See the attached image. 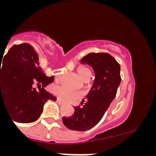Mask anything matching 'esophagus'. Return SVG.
Returning <instances> with one entry per match:
<instances>
[{"mask_svg": "<svg viewBox=\"0 0 156 156\" xmlns=\"http://www.w3.org/2000/svg\"><path fill=\"white\" fill-rule=\"evenodd\" d=\"M57 101H58V104H60V105H65V103L63 102L62 101L60 100V99L58 98V99H57Z\"/></svg>", "mask_w": 156, "mask_h": 156, "instance_id": "esophagus-1", "label": "esophagus"}]
</instances>
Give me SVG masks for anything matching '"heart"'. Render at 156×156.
<instances>
[{"mask_svg": "<svg viewBox=\"0 0 156 156\" xmlns=\"http://www.w3.org/2000/svg\"><path fill=\"white\" fill-rule=\"evenodd\" d=\"M77 73L79 74L80 76L82 78L83 80H84L87 78L88 75L91 73L90 70L87 67H80L78 69ZM62 78V75L57 76V80H60ZM53 92L54 94H55L62 101L67 103H74L76 102L77 101L79 100L80 98L82 96V94L78 93V92H74L72 90H69L68 88L62 86H55L53 87Z\"/></svg>", "mask_w": 156, "mask_h": 156, "instance_id": "obj_1", "label": "heart"}]
</instances>
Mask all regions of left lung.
<instances>
[{
	"mask_svg": "<svg viewBox=\"0 0 156 156\" xmlns=\"http://www.w3.org/2000/svg\"><path fill=\"white\" fill-rule=\"evenodd\" d=\"M82 64L92 67L95 73L94 82L87 101L75 107L72 117L63 118L65 126L72 130L86 131L100 122L116 95L121 82L120 66L107 53H90L81 59Z\"/></svg>",
	"mask_w": 156,
	"mask_h": 156,
	"instance_id": "1",
	"label": "left lung"
}]
</instances>
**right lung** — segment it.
Here are the masks:
<instances>
[{
    "instance_id": "right-lung-1",
    "label": "right lung",
    "mask_w": 156,
    "mask_h": 156,
    "mask_svg": "<svg viewBox=\"0 0 156 156\" xmlns=\"http://www.w3.org/2000/svg\"><path fill=\"white\" fill-rule=\"evenodd\" d=\"M0 67V105L2 102L12 121L22 123L39 119L44 105L56 98L44 88L54 81L40 67L39 57L29 44L14 45ZM40 86L39 91L34 87Z\"/></svg>"
}]
</instances>
